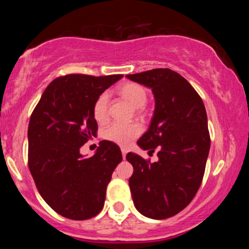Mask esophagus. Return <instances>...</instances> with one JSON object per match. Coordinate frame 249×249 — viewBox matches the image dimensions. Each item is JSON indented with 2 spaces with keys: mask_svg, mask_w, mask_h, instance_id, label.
<instances>
[{
  "mask_svg": "<svg viewBox=\"0 0 249 249\" xmlns=\"http://www.w3.org/2000/svg\"><path fill=\"white\" fill-rule=\"evenodd\" d=\"M122 154H123V159H125V157H126V150H125V148H122Z\"/></svg>",
  "mask_w": 249,
  "mask_h": 249,
  "instance_id": "esophagus-1",
  "label": "esophagus"
}]
</instances>
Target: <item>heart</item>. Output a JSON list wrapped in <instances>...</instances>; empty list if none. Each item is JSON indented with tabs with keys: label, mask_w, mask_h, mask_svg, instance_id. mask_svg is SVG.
<instances>
[{
	"label": "heart",
	"mask_w": 249,
	"mask_h": 249,
	"mask_svg": "<svg viewBox=\"0 0 249 249\" xmlns=\"http://www.w3.org/2000/svg\"><path fill=\"white\" fill-rule=\"evenodd\" d=\"M119 93L127 99L132 104L133 107L138 108V112L144 110V107L147 102V91L142 85L137 83H126L119 88ZM107 108H108V95L102 93L97 97L93 103L92 112L93 117L98 123H104L107 121ZM142 128L138 123H125L115 122L105 128L104 138L108 142H112L121 146H127L131 142L134 141L142 133Z\"/></svg>",
	"instance_id": "heart-1"
}]
</instances>
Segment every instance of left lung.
Segmentation results:
<instances>
[{
  "instance_id": "obj_1",
  "label": "left lung",
  "mask_w": 249,
  "mask_h": 249,
  "mask_svg": "<svg viewBox=\"0 0 249 249\" xmlns=\"http://www.w3.org/2000/svg\"><path fill=\"white\" fill-rule=\"evenodd\" d=\"M126 77L152 89L156 99L150 127L137 144L148 153L158 150V161L126 154L134 206L147 218H171L192 201L204 178L211 146L206 108L192 85L171 69Z\"/></svg>"
}]
</instances>
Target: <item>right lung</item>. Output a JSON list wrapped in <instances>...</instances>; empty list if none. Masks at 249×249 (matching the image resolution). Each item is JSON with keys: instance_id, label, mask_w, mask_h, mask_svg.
Masks as SVG:
<instances>
[{"instance_id": "1", "label": "right lung", "mask_w": 249, "mask_h": 249, "mask_svg": "<svg viewBox=\"0 0 249 249\" xmlns=\"http://www.w3.org/2000/svg\"><path fill=\"white\" fill-rule=\"evenodd\" d=\"M123 75L61 76L44 90L28 127V165L37 190L55 212L71 220L96 216L104 206L107 184L123 160L115 142L102 141L83 158L79 148L96 137L92 107Z\"/></svg>"}]
</instances>
